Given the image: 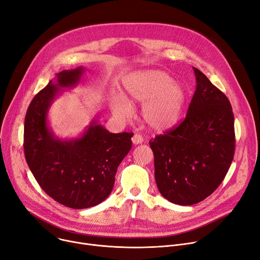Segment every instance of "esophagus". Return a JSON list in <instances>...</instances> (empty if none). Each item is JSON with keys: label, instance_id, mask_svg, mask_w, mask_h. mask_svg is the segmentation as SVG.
I'll return each mask as SVG.
<instances>
[{"label": "esophagus", "instance_id": "34e87169", "mask_svg": "<svg viewBox=\"0 0 260 260\" xmlns=\"http://www.w3.org/2000/svg\"><path fill=\"white\" fill-rule=\"evenodd\" d=\"M132 141H133V143H134L135 145L141 144V143L143 142V138H142V136H141V135H139V134H136V135H134V136H133V138H132Z\"/></svg>", "mask_w": 260, "mask_h": 260}]
</instances>
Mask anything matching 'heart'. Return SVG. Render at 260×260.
Masks as SVG:
<instances>
[{
    "label": "heart",
    "mask_w": 260,
    "mask_h": 260,
    "mask_svg": "<svg viewBox=\"0 0 260 260\" xmlns=\"http://www.w3.org/2000/svg\"><path fill=\"white\" fill-rule=\"evenodd\" d=\"M126 99L143 103L145 123L153 131L163 132L174 127L181 120L186 91L164 71L148 70L134 73L124 80V96H113L112 110L119 118H126L131 114Z\"/></svg>",
    "instance_id": "obj_1"
}]
</instances>
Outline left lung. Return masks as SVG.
Masks as SVG:
<instances>
[{
  "mask_svg": "<svg viewBox=\"0 0 260 260\" xmlns=\"http://www.w3.org/2000/svg\"><path fill=\"white\" fill-rule=\"evenodd\" d=\"M197 85L185 120L149 141L154 178L169 202L190 206L209 197L226 177L235 149L230 101L193 68Z\"/></svg>",
  "mask_w": 260,
  "mask_h": 260,
  "instance_id": "1",
  "label": "left lung"
}]
</instances>
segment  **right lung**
Instances as JSON below:
<instances>
[{"mask_svg":"<svg viewBox=\"0 0 260 260\" xmlns=\"http://www.w3.org/2000/svg\"><path fill=\"white\" fill-rule=\"evenodd\" d=\"M85 69L63 70L34 97L25 117L27 164L44 191L72 209H85L112 192L119 164L132 148L133 133H110L96 115L84 132L60 139L48 122L49 110L64 89L76 86Z\"/></svg>","mask_w":260,"mask_h":260,"instance_id":"right-lung-1","label":"right lung"}]
</instances>
